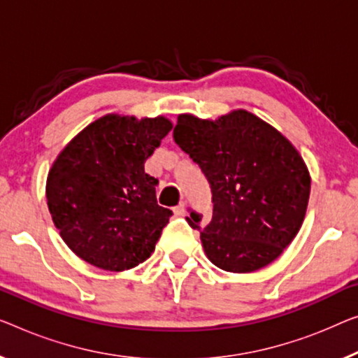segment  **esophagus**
Listing matches in <instances>:
<instances>
[{"mask_svg":"<svg viewBox=\"0 0 358 358\" xmlns=\"http://www.w3.org/2000/svg\"><path fill=\"white\" fill-rule=\"evenodd\" d=\"M185 210H186V204L185 202H180V204L177 207H173V213L175 215H185Z\"/></svg>","mask_w":358,"mask_h":358,"instance_id":"esophagus-1","label":"esophagus"}]
</instances>
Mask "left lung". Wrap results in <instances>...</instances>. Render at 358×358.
<instances>
[{
	"label": "left lung",
	"instance_id": "8db88e82",
	"mask_svg": "<svg viewBox=\"0 0 358 358\" xmlns=\"http://www.w3.org/2000/svg\"><path fill=\"white\" fill-rule=\"evenodd\" d=\"M173 140L199 165L212 189V220L186 222L218 268L249 273L278 259L302 227L310 173L292 143L252 112L215 120L180 114Z\"/></svg>",
	"mask_w": 358,
	"mask_h": 358
}]
</instances>
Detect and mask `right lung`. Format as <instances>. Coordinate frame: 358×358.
<instances>
[{"label": "right lung", "instance_id": "obj_1", "mask_svg": "<svg viewBox=\"0 0 358 358\" xmlns=\"http://www.w3.org/2000/svg\"><path fill=\"white\" fill-rule=\"evenodd\" d=\"M172 127L162 115H103L52 162L48 209L64 243L85 262L124 271L154 252L172 210L157 204L159 181L145 162Z\"/></svg>", "mask_w": 358, "mask_h": 358}]
</instances>
